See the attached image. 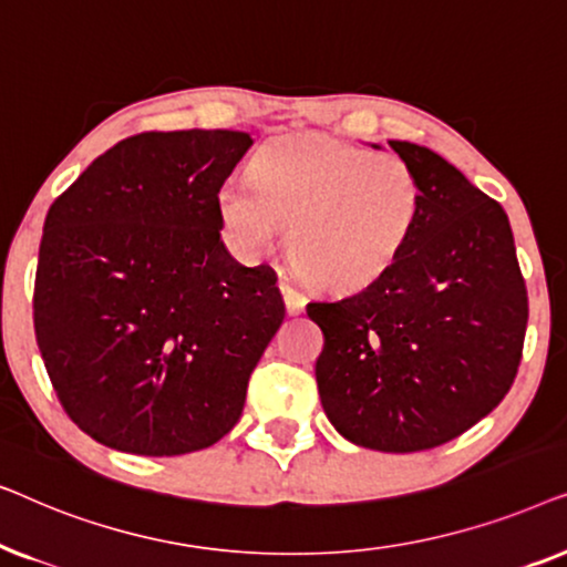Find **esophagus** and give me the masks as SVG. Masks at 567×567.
<instances>
[{
  "label": "esophagus",
  "mask_w": 567,
  "mask_h": 567,
  "mask_svg": "<svg viewBox=\"0 0 567 567\" xmlns=\"http://www.w3.org/2000/svg\"><path fill=\"white\" fill-rule=\"evenodd\" d=\"M278 286H281V293H284V301H286V309H289V315H299L307 305L305 293H299L289 281H281Z\"/></svg>",
  "instance_id": "esophagus-1"
}]
</instances>
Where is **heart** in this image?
I'll list each match as a JSON object with an SVG mask.
<instances>
[{"instance_id": "b5f03b06", "label": "heart", "mask_w": 567, "mask_h": 567, "mask_svg": "<svg viewBox=\"0 0 567 567\" xmlns=\"http://www.w3.org/2000/svg\"><path fill=\"white\" fill-rule=\"evenodd\" d=\"M224 237L260 258L289 229V260L307 284L353 291L377 281L413 237L421 214L415 169L328 136L276 138L252 159V177L216 193Z\"/></svg>"}]
</instances>
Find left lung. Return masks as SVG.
Masks as SVG:
<instances>
[{
	"mask_svg": "<svg viewBox=\"0 0 567 567\" xmlns=\"http://www.w3.org/2000/svg\"><path fill=\"white\" fill-rule=\"evenodd\" d=\"M415 169L421 214L400 258L367 289L309 301L324 348L317 390L340 436L374 452L446 444L514 384L529 301L498 200L436 152L390 142Z\"/></svg>",
	"mask_w": 567,
	"mask_h": 567,
	"instance_id": "left-lung-1",
	"label": "left lung"
}]
</instances>
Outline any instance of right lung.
Listing matches in <instances>:
<instances>
[{
  "instance_id": "right-lung-1",
  "label": "right lung",
  "mask_w": 567,
  "mask_h": 567,
  "mask_svg": "<svg viewBox=\"0 0 567 567\" xmlns=\"http://www.w3.org/2000/svg\"><path fill=\"white\" fill-rule=\"evenodd\" d=\"M245 131H146L53 200L33 322L66 415L100 444L175 456L235 429L286 307L270 266L221 243L216 193Z\"/></svg>"
}]
</instances>
